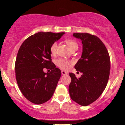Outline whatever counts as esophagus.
<instances>
[{
	"instance_id": "34e87169",
	"label": "esophagus",
	"mask_w": 125,
	"mask_h": 125,
	"mask_svg": "<svg viewBox=\"0 0 125 125\" xmlns=\"http://www.w3.org/2000/svg\"><path fill=\"white\" fill-rule=\"evenodd\" d=\"M62 74H63V75H65V74H67V73L66 72L64 71H62Z\"/></svg>"
}]
</instances>
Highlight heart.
Segmentation results:
<instances>
[{"instance_id": "b5f03b06", "label": "heart", "mask_w": 125, "mask_h": 125, "mask_svg": "<svg viewBox=\"0 0 125 125\" xmlns=\"http://www.w3.org/2000/svg\"><path fill=\"white\" fill-rule=\"evenodd\" d=\"M65 42L71 51L75 49L76 48H78V44L73 40L68 39L66 40ZM57 46H58V44L56 42H54L52 44L51 47H50V52H51V53L52 55L55 54L56 52ZM56 63L59 67L63 69L66 70L69 67L71 62L67 61L66 59H59L56 60Z\"/></svg>"}]
</instances>
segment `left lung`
I'll return each instance as SVG.
<instances>
[{
  "label": "left lung",
  "mask_w": 125,
  "mask_h": 125,
  "mask_svg": "<svg viewBox=\"0 0 125 125\" xmlns=\"http://www.w3.org/2000/svg\"><path fill=\"white\" fill-rule=\"evenodd\" d=\"M81 40L82 53L74 68L82 73L81 77L69 73L71 82L69 92L71 99L81 106L89 105L99 97L106 86L110 69L106 48L98 37L87 33H74Z\"/></svg>",
  "instance_id": "8db88e82"
}]
</instances>
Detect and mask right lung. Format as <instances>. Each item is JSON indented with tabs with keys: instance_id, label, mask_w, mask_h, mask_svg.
Instances as JSON below:
<instances>
[{
	"instance_id": "add662e5",
	"label": "right lung",
	"mask_w": 125,
	"mask_h": 125,
	"mask_svg": "<svg viewBox=\"0 0 125 125\" xmlns=\"http://www.w3.org/2000/svg\"><path fill=\"white\" fill-rule=\"evenodd\" d=\"M65 33L40 31L27 38L19 49L15 62L16 78L24 96L40 104L53 94L61 71L52 62L50 47ZM44 68L51 73H44Z\"/></svg>"
}]
</instances>
